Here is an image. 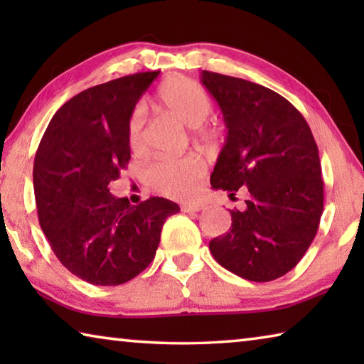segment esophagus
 <instances>
[{
	"instance_id": "1",
	"label": "esophagus",
	"mask_w": 364,
	"mask_h": 364,
	"mask_svg": "<svg viewBox=\"0 0 364 364\" xmlns=\"http://www.w3.org/2000/svg\"><path fill=\"white\" fill-rule=\"evenodd\" d=\"M205 205L200 204V202H189V204H183L181 205V210L183 212H200L202 208H204Z\"/></svg>"
}]
</instances>
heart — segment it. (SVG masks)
Here are the masks:
<instances>
[{
  "label": "heart",
  "instance_id": "heart-1",
  "mask_svg": "<svg viewBox=\"0 0 364 364\" xmlns=\"http://www.w3.org/2000/svg\"><path fill=\"white\" fill-rule=\"evenodd\" d=\"M157 102L160 109L191 128L204 123L212 109L204 88L184 77H173L160 86ZM143 130L144 114L141 109H136L128 122V144L133 152L143 151ZM202 175L204 162L196 154L175 159H157L146 170V180L151 188L176 199L193 194L199 186Z\"/></svg>",
  "mask_w": 364,
  "mask_h": 364
}]
</instances>
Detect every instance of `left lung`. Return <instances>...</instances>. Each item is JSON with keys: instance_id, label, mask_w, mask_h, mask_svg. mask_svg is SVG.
<instances>
[{"instance_id": "left-lung-1", "label": "left lung", "mask_w": 364, "mask_h": 364, "mask_svg": "<svg viewBox=\"0 0 364 364\" xmlns=\"http://www.w3.org/2000/svg\"><path fill=\"white\" fill-rule=\"evenodd\" d=\"M223 112L228 136L210 176L232 197L231 230L208 244L215 260L244 279L267 282L289 273L316 236L324 183L310 127L286 97L247 80L200 73Z\"/></svg>"}]
</instances>
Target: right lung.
Here are the masks:
<instances>
[{
	"mask_svg": "<svg viewBox=\"0 0 364 364\" xmlns=\"http://www.w3.org/2000/svg\"><path fill=\"white\" fill-rule=\"evenodd\" d=\"M159 72H139L73 96L49 122L33 164L36 210L59 262L95 286H119L156 257L162 226L180 212L149 197L132 205L109 183L130 162L128 122Z\"/></svg>",
	"mask_w": 364,
	"mask_h": 364,
	"instance_id": "right-lung-1",
	"label": "right lung"
}]
</instances>
